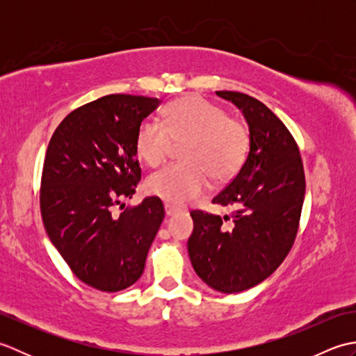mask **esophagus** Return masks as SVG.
<instances>
[{"label": "esophagus", "mask_w": 356, "mask_h": 356, "mask_svg": "<svg viewBox=\"0 0 356 356\" xmlns=\"http://www.w3.org/2000/svg\"><path fill=\"white\" fill-rule=\"evenodd\" d=\"M177 211H179L177 208H174V207L168 205V203H165V214H166V217H170V216H172V214H176Z\"/></svg>", "instance_id": "34e87169"}]
</instances>
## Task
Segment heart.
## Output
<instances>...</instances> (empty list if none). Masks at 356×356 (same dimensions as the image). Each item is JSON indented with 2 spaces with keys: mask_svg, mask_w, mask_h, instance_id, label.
I'll return each instance as SVG.
<instances>
[{
  "mask_svg": "<svg viewBox=\"0 0 356 356\" xmlns=\"http://www.w3.org/2000/svg\"><path fill=\"white\" fill-rule=\"evenodd\" d=\"M184 140V162L166 165L147 179L148 193L174 207L202 197L209 190V177L218 184L236 177L251 148V133L241 120L205 97L188 96L172 102L161 122L143 120L136 134V153L156 166L174 142Z\"/></svg>",
  "mask_w": 356,
  "mask_h": 356,
  "instance_id": "heart-1",
  "label": "heart"
}]
</instances>
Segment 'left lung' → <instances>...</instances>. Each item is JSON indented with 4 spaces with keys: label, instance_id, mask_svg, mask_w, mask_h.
I'll use <instances>...</instances> for the list:
<instances>
[{
    "label": "left lung",
    "instance_id": "1",
    "mask_svg": "<svg viewBox=\"0 0 356 356\" xmlns=\"http://www.w3.org/2000/svg\"><path fill=\"white\" fill-rule=\"evenodd\" d=\"M243 113L251 148L243 168L213 199L231 216L191 211L193 268L214 291L236 293L261 283L297 237L306 179L293 136L266 105L238 92H216ZM229 220L232 229L224 226Z\"/></svg>",
    "mask_w": 356,
    "mask_h": 356
}]
</instances>
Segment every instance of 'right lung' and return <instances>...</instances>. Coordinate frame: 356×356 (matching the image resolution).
Masks as SVG:
<instances>
[{
	"instance_id": "obj_1",
	"label": "right lung",
	"mask_w": 356,
	"mask_h": 356,
	"mask_svg": "<svg viewBox=\"0 0 356 356\" xmlns=\"http://www.w3.org/2000/svg\"><path fill=\"white\" fill-rule=\"evenodd\" d=\"M157 97L108 95L73 110L45 153L40 207L51 243L82 283L102 292L127 289L140 278L165 211L159 197L131 199L142 171L136 134Z\"/></svg>"
}]
</instances>
